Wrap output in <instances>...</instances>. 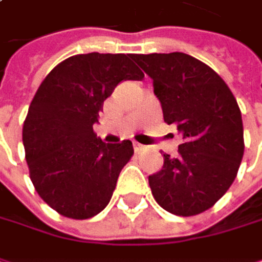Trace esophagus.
<instances>
[{"label":"esophagus","mask_w":262,"mask_h":262,"mask_svg":"<svg viewBox=\"0 0 262 262\" xmlns=\"http://www.w3.org/2000/svg\"><path fill=\"white\" fill-rule=\"evenodd\" d=\"M133 150H135V153H141L144 150V145L139 142H133Z\"/></svg>","instance_id":"obj_1"}]
</instances>
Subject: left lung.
<instances>
[{
    "mask_svg": "<svg viewBox=\"0 0 262 262\" xmlns=\"http://www.w3.org/2000/svg\"><path fill=\"white\" fill-rule=\"evenodd\" d=\"M153 80L164 121L182 135L179 156L164 155L162 170L148 176L155 200L189 217L223 197L235 181L243 153V120L235 97L208 65L185 53L135 54Z\"/></svg>",
    "mask_w": 262,
    "mask_h": 262,
    "instance_id": "left-lung-1",
    "label": "left lung"
}]
</instances>
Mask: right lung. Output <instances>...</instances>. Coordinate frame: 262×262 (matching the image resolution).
<instances>
[{"mask_svg":"<svg viewBox=\"0 0 262 262\" xmlns=\"http://www.w3.org/2000/svg\"><path fill=\"white\" fill-rule=\"evenodd\" d=\"M130 57L71 56L51 70L28 107L23 142L30 179L42 200L68 219L101 212L133 155L129 139L106 144L92 129L118 83L144 79Z\"/></svg>","mask_w":262,"mask_h":262,"instance_id":"obj_1","label":"right lung"}]
</instances>
